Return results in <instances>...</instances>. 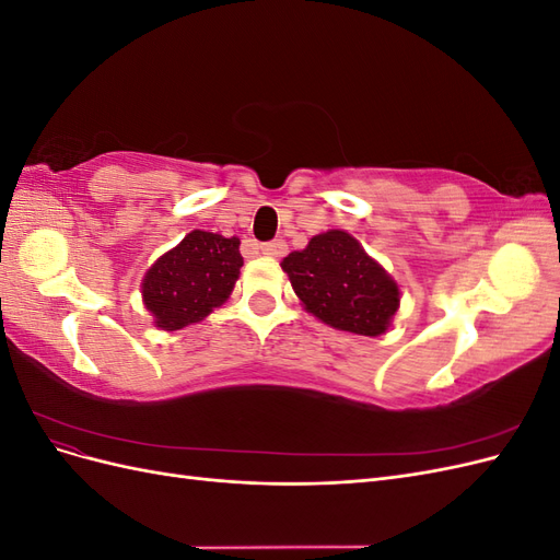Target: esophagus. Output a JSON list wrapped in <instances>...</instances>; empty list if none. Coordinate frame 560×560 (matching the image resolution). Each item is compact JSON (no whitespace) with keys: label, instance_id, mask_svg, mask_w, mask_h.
I'll return each mask as SVG.
<instances>
[{"label":"esophagus","instance_id":"1","mask_svg":"<svg viewBox=\"0 0 560 560\" xmlns=\"http://www.w3.org/2000/svg\"><path fill=\"white\" fill-rule=\"evenodd\" d=\"M259 249L264 254H268V257H282V254L287 252V243L284 241H270V243H261Z\"/></svg>","mask_w":560,"mask_h":560}]
</instances>
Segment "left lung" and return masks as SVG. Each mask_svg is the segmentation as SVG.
<instances>
[{
  "instance_id": "left-lung-1",
  "label": "left lung",
  "mask_w": 560,
  "mask_h": 560,
  "mask_svg": "<svg viewBox=\"0 0 560 560\" xmlns=\"http://www.w3.org/2000/svg\"><path fill=\"white\" fill-rule=\"evenodd\" d=\"M280 266L303 308L334 329L381 336L399 308L397 282L346 231L313 235Z\"/></svg>"
}]
</instances>
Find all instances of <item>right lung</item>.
I'll return each mask as SVG.
<instances>
[{
	"instance_id": "right-lung-1",
	"label": "right lung",
	"mask_w": 560,
	"mask_h": 560,
	"mask_svg": "<svg viewBox=\"0 0 560 560\" xmlns=\"http://www.w3.org/2000/svg\"><path fill=\"white\" fill-rule=\"evenodd\" d=\"M241 241L210 231H191L147 270L144 308L163 331H177L222 306L241 276Z\"/></svg>"
}]
</instances>
